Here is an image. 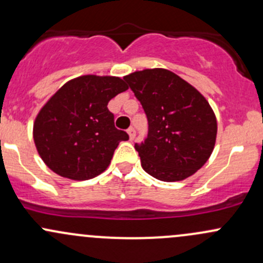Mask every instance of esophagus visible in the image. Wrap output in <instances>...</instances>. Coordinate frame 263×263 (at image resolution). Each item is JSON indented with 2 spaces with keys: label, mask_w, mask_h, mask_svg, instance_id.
<instances>
[{
  "label": "esophagus",
  "mask_w": 263,
  "mask_h": 263,
  "mask_svg": "<svg viewBox=\"0 0 263 263\" xmlns=\"http://www.w3.org/2000/svg\"><path fill=\"white\" fill-rule=\"evenodd\" d=\"M127 134H128V136H129V140H131V141H134L135 136H136V132H135V128H134V127H129V128L127 129Z\"/></svg>",
  "instance_id": "1"
}]
</instances>
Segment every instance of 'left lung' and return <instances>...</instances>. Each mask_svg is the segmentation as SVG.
<instances>
[{"mask_svg":"<svg viewBox=\"0 0 263 263\" xmlns=\"http://www.w3.org/2000/svg\"><path fill=\"white\" fill-rule=\"evenodd\" d=\"M142 105L148 135L135 145L141 166L164 182L186 180L211 156L217 120L209 101L166 68H146L123 77Z\"/></svg>","mask_w":263,"mask_h":263,"instance_id":"obj_1","label":"left lung"}]
</instances>
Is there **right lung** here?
<instances>
[{
  "mask_svg": "<svg viewBox=\"0 0 263 263\" xmlns=\"http://www.w3.org/2000/svg\"><path fill=\"white\" fill-rule=\"evenodd\" d=\"M127 88L120 77L85 74L51 96L33 122L34 146L46 166L74 181L102 174L118 143L128 140L107 108L109 100Z\"/></svg>",
  "mask_w": 263,
  "mask_h": 263,
  "instance_id": "obj_1",
  "label": "right lung"
}]
</instances>
